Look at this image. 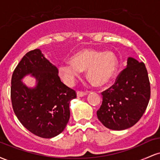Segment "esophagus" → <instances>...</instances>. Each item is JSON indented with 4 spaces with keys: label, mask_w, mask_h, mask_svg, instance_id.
<instances>
[{
    "label": "esophagus",
    "mask_w": 160,
    "mask_h": 160,
    "mask_svg": "<svg viewBox=\"0 0 160 160\" xmlns=\"http://www.w3.org/2000/svg\"><path fill=\"white\" fill-rule=\"evenodd\" d=\"M86 95H87V92H86L78 91V92H77V96L78 97H82V96H85Z\"/></svg>",
    "instance_id": "esophagus-1"
}]
</instances>
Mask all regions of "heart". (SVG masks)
<instances>
[{"label":"heart","instance_id":"heart-1","mask_svg":"<svg viewBox=\"0 0 160 160\" xmlns=\"http://www.w3.org/2000/svg\"><path fill=\"white\" fill-rule=\"evenodd\" d=\"M118 67V58L111 51L84 49L74 54L70 62L60 64L58 73L64 81L71 83L80 71H86L89 81L97 86H103L114 78Z\"/></svg>","mask_w":160,"mask_h":160}]
</instances>
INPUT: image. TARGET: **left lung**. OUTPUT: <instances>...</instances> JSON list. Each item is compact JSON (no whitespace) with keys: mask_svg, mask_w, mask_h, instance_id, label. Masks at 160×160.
<instances>
[{"mask_svg":"<svg viewBox=\"0 0 160 160\" xmlns=\"http://www.w3.org/2000/svg\"><path fill=\"white\" fill-rule=\"evenodd\" d=\"M102 95L97 117L105 127L124 130L133 126L144 114L150 98L148 71L143 62L128 57L127 65L115 83Z\"/></svg>","mask_w":160,"mask_h":160,"instance_id":"left-lung-1","label":"left lung"}]
</instances>
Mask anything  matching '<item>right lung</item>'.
Segmentation results:
<instances>
[{"label": "right lung", "mask_w": 160, "mask_h": 160, "mask_svg": "<svg viewBox=\"0 0 160 160\" xmlns=\"http://www.w3.org/2000/svg\"><path fill=\"white\" fill-rule=\"evenodd\" d=\"M28 75L36 79L34 88L22 82ZM10 93L18 120L31 132L44 138L63 132L70 118L69 104L77 97L75 91L61 81L57 68L39 49L27 52L16 66Z\"/></svg>", "instance_id": "add662e5"}]
</instances>
